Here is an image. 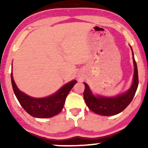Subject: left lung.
<instances>
[{
	"label": "left lung",
	"mask_w": 148,
	"mask_h": 148,
	"mask_svg": "<svg viewBox=\"0 0 148 148\" xmlns=\"http://www.w3.org/2000/svg\"><path fill=\"white\" fill-rule=\"evenodd\" d=\"M133 53V51H132ZM134 81L132 87L125 94L115 97H95L92 94L90 88L86 83L84 92V97L86 105L88 108L97 114L101 115H114L122 112L131 103L133 99L138 86V69L136 62L134 58Z\"/></svg>",
	"instance_id": "left-lung-1"
}]
</instances>
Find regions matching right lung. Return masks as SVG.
<instances>
[{"instance_id":"right-lung-1","label":"right lung","mask_w":148,"mask_h":148,"mask_svg":"<svg viewBox=\"0 0 148 148\" xmlns=\"http://www.w3.org/2000/svg\"><path fill=\"white\" fill-rule=\"evenodd\" d=\"M11 81L15 96L28 114L35 118H51L58 114L63 108L67 95L77 81H72L64 85L56 94L45 98H33L21 92L16 87L11 72Z\"/></svg>"}]
</instances>
